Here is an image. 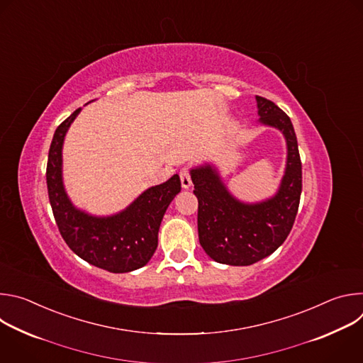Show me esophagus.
I'll use <instances>...</instances> for the list:
<instances>
[{
    "mask_svg": "<svg viewBox=\"0 0 363 363\" xmlns=\"http://www.w3.org/2000/svg\"><path fill=\"white\" fill-rule=\"evenodd\" d=\"M179 178H181V184H182V188L188 189V188L191 186V184H192V181H191V175H189V171H188V168H182V169H181V172H179Z\"/></svg>",
    "mask_w": 363,
    "mask_h": 363,
    "instance_id": "obj_1",
    "label": "esophagus"
}]
</instances>
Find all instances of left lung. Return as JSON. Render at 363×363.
I'll return each instance as SVG.
<instances>
[{
	"instance_id": "8db88e82",
	"label": "left lung",
	"mask_w": 363,
	"mask_h": 363,
	"mask_svg": "<svg viewBox=\"0 0 363 363\" xmlns=\"http://www.w3.org/2000/svg\"><path fill=\"white\" fill-rule=\"evenodd\" d=\"M258 122L279 129L286 139L287 161L279 191L262 202L237 199L224 185L216 167L191 169L198 198V237L214 262L250 266L274 252L294 224L301 194V162L290 118L272 100L255 96Z\"/></svg>"
}]
</instances>
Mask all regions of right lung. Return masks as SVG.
I'll return each mask as SVG.
<instances>
[{"mask_svg": "<svg viewBox=\"0 0 363 363\" xmlns=\"http://www.w3.org/2000/svg\"><path fill=\"white\" fill-rule=\"evenodd\" d=\"M74 111L56 129L47 161V189L59 231L80 258L111 273H128L143 267L158 247L164 214L181 191L179 175L142 192L126 210L109 216H90L72 203L63 185V142L80 113Z\"/></svg>", "mask_w": 363, "mask_h": 363, "instance_id": "obj_1", "label": "right lung"}]
</instances>
